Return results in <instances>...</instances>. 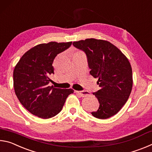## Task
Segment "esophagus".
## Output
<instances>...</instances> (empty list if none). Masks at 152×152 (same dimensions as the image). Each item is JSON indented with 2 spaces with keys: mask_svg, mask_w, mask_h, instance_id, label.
<instances>
[{
  "mask_svg": "<svg viewBox=\"0 0 152 152\" xmlns=\"http://www.w3.org/2000/svg\"><path fill=\"white\" fill-rule=\"evenodd\" d=\"M76 92L82 97H85L86 96H88V95H89L88 92L86 91H76Z\"/></svg>",
  "mask_w": 152,
  "mask_h": 152,
  "instance_id": "esophagus-1",
  "label": "esophagus"
}]
</instances>
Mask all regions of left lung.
I'll return each instance as SVG.
<instances>
[{"mask_svg": "<svg viewBox=\"0 0 152 152\" xmlns=\"http://www.w3.org/2000/svg\"><path fill=\"white\" fill-rule=\"evenodd\" d=\"M88 59L90 74L97 78L100 90L93 94L99 102L91 114L101 119L116 115L129 97L133 86L132 68L127 58L113 43L94 38L74 42Z\"/></svg>", "mask_w": 152, "mask_h": 152, "instance_id": "obj_1", "label": "left lung"}]
</instances>
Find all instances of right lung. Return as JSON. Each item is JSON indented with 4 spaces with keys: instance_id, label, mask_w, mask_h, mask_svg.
Segmentation results:
<instances>
[{
    "instance_id": "1",
    "label": "right lung",
    "mask_w": 152,
    "mask_h": 152,
    "mask_svg": "<svg viewBox=\"0 0 152 152\" xmlns=\"http://www.w3.org/2000/svg\"><path fill=\"white\" fill-rule=\"evenodd\" d=\"M72 42L41 43L25 52L13 71V86L18 99L25 109L38 117L49 119L60 113L66 98L74 90L48 85L53 73V62L58 53Z\"/></svg>"
}]
</instances>
